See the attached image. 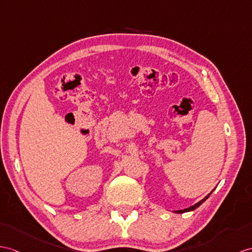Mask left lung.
I'll list each match as a JSON object with an SVG mask.
<instances>
[{"label": "left lung", "mask_w": 252, "mask_h": 252, "mask_svg": "<svg viewBox=\"0 0 252 252\" xmlns=\"http://www.w3.org/2000/svg\"><path fill=\"white\" fill-rule=\"evenodd\" d=\"M212 193V192H211ZM211 193L210 194H207L206 195V197L204 198V199H202L201 201H199L198 202V203H195L194 205H192V206H190V207H188V208H185V210H180V211H174V213H176V214H183V213H187V212H191V211H194L195 210V208H198L202 203H203V202L208 198V197H210V195H211Z\"/></svg>", "instance_id": "1"}]
</instances>
